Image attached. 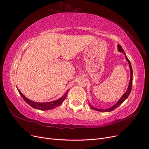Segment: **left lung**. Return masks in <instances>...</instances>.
I'll return each mask as SVG.
<instances>
[{"label": "left lung", "instance_id": "obj_1", "mask_svg": "<svg viewBox=\"0 0 149 149\" xmlns=\"http://www.w3.org/2000/svg\"><path fill=\"white\" fill-rule=\"evenodd\" d=\"M118 51H119V52H120L123 53V54H124L125 55L126 60L128 61L129 67H130L131 74H130V82H129L128 87V88H127V91L124 94V95H123L121 97V98L119 99V100H118V102L117 103H116V104H114L113 106H112L111 107H110L109 108L106 109H101L95 108H94V107H93L91 105H90L91 108L94 109V110L98 111H101V112H110V111H112L114 110V109H115L116 108H117L121 104V103H122L123 102H124L128 98V95H130V93H131L132 87V82H133V70H132V64H131V63H130V60H128L127 56H126V54H125V53L124 50H123L122 47H121V46H120V44H118Z\"/></svg>", "mask_w": 149, "mask_h": 149}]
</instances>
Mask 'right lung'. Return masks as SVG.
I'll list each match as a JSON object with an SVG mask.
<instances>
[{
	"mask_svg": "<svg viewBox=\"0 0 149 149\" xmlns=\"http://www.w3.org/2000/svg\"><path fill=\"white\" fill-rule=\"evenodd\" d=\"M18 91L19 93L20 94V95L22 96V97L23 98V99L25 100V102L27 103L29 105H30L31 107H33L35 109H40V110H48V109H54L55 108H56V107L60 105L61 103H63V102L64 100V99H66V95H67V93L68 92V90H67V91L66 92V93L64 94V95L61 97L60 99L52 101V102H45V103H40V102H36L34 101H32L29 99H27L22 94V93L19 91L18 89Z\"/></svg>",
	"mask_w": 149,
	"mask_h": 149,
	"instance_id": "right-lung-1",
	"label": "right lung"
}]
</instances>
